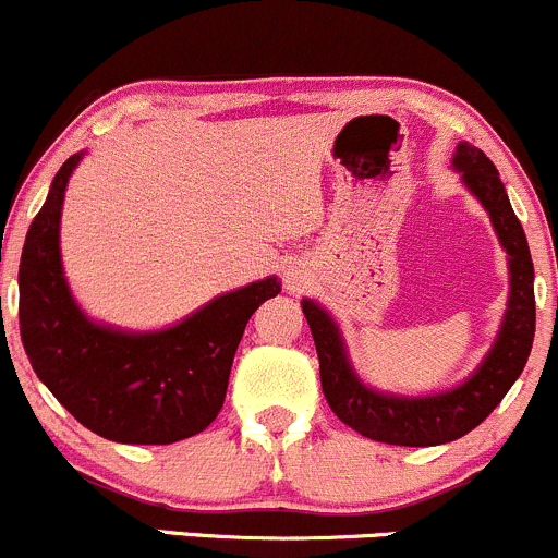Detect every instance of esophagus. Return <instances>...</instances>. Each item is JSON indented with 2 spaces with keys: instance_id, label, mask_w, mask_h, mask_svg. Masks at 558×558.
I'll use <instances>...</instances> for the list:
<instances>
[{
  "instance_id": "34e87169",
  "label": "esophagus",
  "mask_w": 558,
  "mask_h": 558,
  "mask_svg": "<svg viewBox=\"0 0 558 558\" xmlns=\"http://www.w3.org/2000/svg\"><path fill=\"white\" fill-rule=\"evenodd\" d=\"M303 281H306V274H303L301 268H295V266H290V268H287L284 284L290 287V290H301V284H303Z\"/></svg>"
}]
</instances>
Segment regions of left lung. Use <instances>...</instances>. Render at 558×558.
<instances>
[{"label": "left lung", "mask_w": 558, "mask_h": 558, "mask_svg": "<svg viewBox=\"0 0 558 558\" xmlns=\"http://www.w3.org/2000/svg\"><path fill=\"white\" fill-rule=\"evenodd\" d=\"M453 166L462 171L470 191L486 206L494 231L510 255V301L502 330L489 357L462 387L433 398H392V395L373 392L360 384L349 367L338 327L327 317L325 308L314 301L301 303L317 347L322 392L327 405L343 424L378 444L440 446L468 435L508 395L524 371L535 341V266H532L524 228L510 206L497 166L486 158L484 150L464 142L457 147Z\"/></svg>", "instance_id": "1"}]
</instances>
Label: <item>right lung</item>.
Wrapping results in <instances>:
<instances>
[{"mask_svg":"<svg viewBox=\"0 0 558 558\" xmlns=\"http://www.w3.org/2000/svg\"><path fill=\"white\" fill-rule=\"evenodd\" d=\"M80 155L53 177L26 233L19 271L21 341L39 381L83 427L114 444L166 446L209 427L226 403L244 327L277 298V279L252 281L160 332L109 330L85 319L61 271L59 222Z\"/></svg>","mask_w":558,"mask_h":558,"instance_id":"add662e5","label":"right lung"}]
</instances>
